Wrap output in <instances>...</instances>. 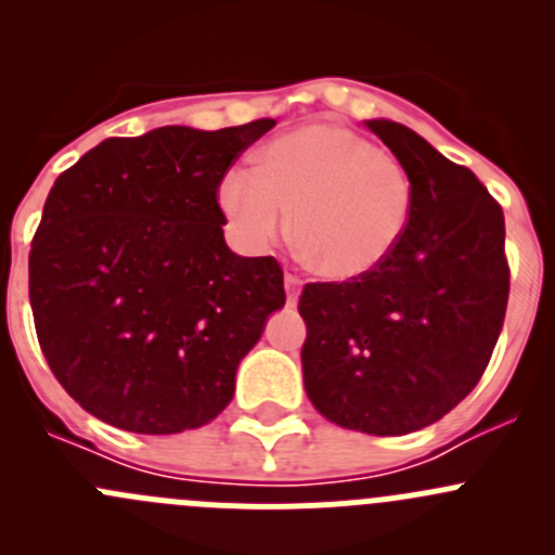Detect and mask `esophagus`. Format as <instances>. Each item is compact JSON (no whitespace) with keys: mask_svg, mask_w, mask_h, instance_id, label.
Segmentation results:
<instances>
[{"mask_svg":"<svg viewBox=\"0 0 555 555\" xmlns=\"http://www.w3.org/2000/svg\"><path fill=\"white\" fill-rule=\"evenodd\" d=\"M284 287H287V304L289 306L298 304V295H300V287H304V279H300L298 273H287V276H284Z\"/></svg>","mask_w":555,"mask_h":555,"instance_id":"obj_1","label":"esophagus"}]
</instances>
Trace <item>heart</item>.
Instances as JSON below:
<instances>
[{"mask_svg":"<svg viewBox=\"0 0 555 555\" xmlns=\"http://www.w3.org/2000/svg\"><path fill=\"white\" fill-rule=\"evenodd\" d=\"M220 209L249 251L276 244L295 211V233L319 271L351 282L386 266L405 238L413 182L371 139L313 122L266 144L251 158V171L228 173Z\"/></svg>","mask_w":555,"mask_h":555,"instance_id":"1","label":"heart"}]
</instances>
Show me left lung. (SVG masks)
Segmentation results:
<instances>
[{
    "instance_id": "1",
    "label": "left lung",
    "mask_w": 555,
    "mask_h": 555,
    "mask_svg": "<svg viewBox=\"0 0 555 555\" xmlns=\"http://www.w3.org/2000/svg\"><path fill=\"white\" fill-rule=\"evenodd\" d=\"M413 182L405 238L376 273L300 293L304 384L338 427L391 438L440 422L483 376L505 322V215L467 166L367 120Z\"/></svg>"
}]
</instances>
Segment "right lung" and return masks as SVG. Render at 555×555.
<instances>
[{
    "mask_svg": "<svg viewBox=\"0 0 555 555\" xmlns=\"http://www.w3.org/2000/svg\"><path fill=\"white\" fill-rule=\"evenodd\" d=\"M276 120L112 137L44 201L29 251L39 349L91 416L139 435L211 422L282 309L276 257L228 249L220 182Z\"/></svg>",
    "mask_w": 555,
    "mask_h": 555,
    "instance_id": "1",
    "label": "right lung"
}]
</instances>
